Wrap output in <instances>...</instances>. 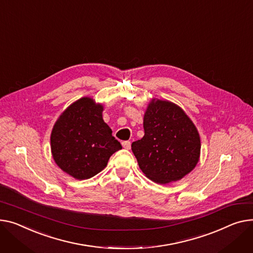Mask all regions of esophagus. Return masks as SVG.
Here are the masks:
<instances>
[{
  "label": "esophagus",
  "mask_w": 253,
  "mask_h": 253,
  "mask_svg": "<svg viewBox=\"0 0 253 253\" xmlns=\"http://www.w3.org/2000/svg\"><path fill=\"white\" fill-rule=\"evenodd\" d=\"M122 146H123L125 149H130V148H131V142H130V141H123V142H122Z\"/></svg>",
  "instance_id": "obj_1"
}]
</instances>
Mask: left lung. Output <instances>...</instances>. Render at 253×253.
Instances as JSON below:
<instances>
[{"mask_svg": "<svg viewBox=\"0 0 253 253\" xmlns=\"http://www.w3.org/2000/svg\"><path fill=\"white\" fill-rule=\"evenodd\" d=\"M144 136L131 149L147 178L160 184L182 179L199 160L200 138L184 111L167 100H153L143 119Z\"/></svg>", "mask_w": 253, "mask_h": 253, "instance_id": "1", "label": "left lung"}]
</instances>
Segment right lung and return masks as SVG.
<instances>
[{
	"label": "right lung",
	"instance_id": "add662e5",
	"mask_svg": "<svg viewBox=\"0 0 253 253\" xmlns=\"http://www.w3.org/2000/svg\"><path fill=\"white\" fill-rule=\"evenodd\" d=\"M103 106L82 97L67 108L50 135L56 164L78 180L89 179L103 171L110 157L122 148L103 120Z\"/></svg>",
	"mask_w": 253,
	"mask_h": 253
}]
</instances>
